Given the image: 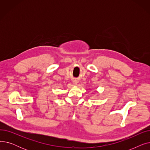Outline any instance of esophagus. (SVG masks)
Here are the masks:
<instances>
[{"label": "esophagus", "mask_w": 150, "mask_h": 150, "mask_svg": "<svg viewBox=\"0 0 150 150\" xmlns=\"http://www.w3.org/2000/svg\"><path fill=\"white\" fill-rule=\"evenodd\" d=\"M73 83L76 84V83H77V81H73Z\"/></svg>", "instance_id": "obj_1"}]
</instances>
